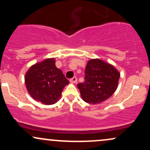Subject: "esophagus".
<instances>
[{"instance_id":"34e87169","label":"esophagus","mask_w":150,"mask_h":150,"mask_svg":"<svg viewBox=\"0 0 150 150\" xmlns=\"http://www.w3.org/2000/svg\"><path fill=\"white\" fill-rule=\"evenodd\" d=\"M77 81V79L76 77H72V78L70 80V82H71V83H76Z\"/></svg>"}]
</instances>
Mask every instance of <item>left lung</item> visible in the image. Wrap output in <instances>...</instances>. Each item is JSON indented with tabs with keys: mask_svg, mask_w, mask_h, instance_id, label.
Segmentation results:
<instances>
[{
	"mask_svg": "<svg viewBox=\"0 0 150 150\" xmlns=\"http://www.w3.org/2000/svg\"><path fill=\"white\" fill-rule=\"evenodd\" d=\"M85 82L77 84L85 102L97 104L113 95L118 87L120 73L112 65L99 59L87 62Z\"/></svg>",
	"mask_w": 150,
	"mask_h": 150,
	"instance_id": "obj_1",
	"label": "left lung"
}]
</instances>
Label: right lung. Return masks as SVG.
<instances>
[{"mask_svg": "<svg viewBox=\"0 0 150 150\" xmlns=\"http://www.w3.org/2000/svg\"><path fill=\"white\" fill-rule=\"evenodd\" d=\"M25 80L31 97L46 105L55 104L65 86L69 83L62 70L56 68L54 58L32 65L26 73Z\"/></svg>", "mask_w": 150, "mask_h": 150, "instance_id": "1", "label": "right lung"}]
</instances>
